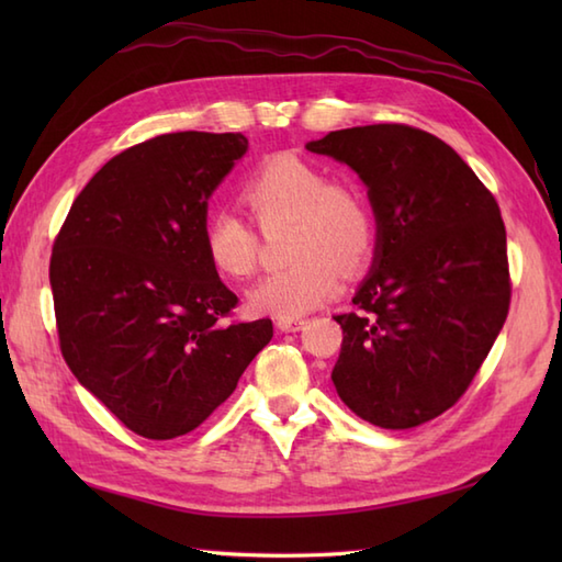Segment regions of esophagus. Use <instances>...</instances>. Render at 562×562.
Segmentation results:
<instances>
[{
    "label": "esophagus",
    "instance_id": "1",
    "mask_svg": "<svg viewBox=\"0 0 562 562\" xmlns=\"http://www.w3.org/2000/svg\"><path fill=\"white\" fill-rule=\"evenodd\" d=\"M304 324H306V318H302V316H284V318H278V328L284 330V333L302 330Z\"/></svg>",
    "mask_w": 562,
    "mask_h": 562
}]
</instances>
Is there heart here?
<instances>
[{"label":"heart","mask_w":562,"mask_h":562,"mask_svg":"<svg viewBox=\"0 0 562 562\" xmlns=\"http://www.w3.org/2000/svg\"><path fill=\"white\" fill-rule=\"evenodd\" d=\"M241 200L260 232L290 224L284 238L288 268L250 290L258 314L302 316L328 302L345 278L360 274L374 256L376 217L364 190L336 181L321 164L300 154H272L246 178ZM205 256L224 278L246 280L258 268L260 236L232 210L210 212L202 224Z\"/></svg>","instance_id":"heart-1"}]
</instances>
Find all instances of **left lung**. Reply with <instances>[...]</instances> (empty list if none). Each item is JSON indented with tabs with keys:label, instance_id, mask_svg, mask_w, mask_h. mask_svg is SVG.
<instances>
[{
	"label": "left lung",
	"instance_id": "8db88e82",
	"mask_svg": "<svg viewBox=\"0 0 562 562\" xmlns=\"http://www.w3.org/2000/svg\"><path fill=\"white\" fill-rule=\"evenodd\" d=\"M360 173L376 214L374 270L338 314L333 384L362 420L408 429L449 411L509 312L507 234L495 195L447 142L403 123L308 142Z\"/></svg>",
	"mask_w": 562,
	"mask_h": 562
}]
</instances>
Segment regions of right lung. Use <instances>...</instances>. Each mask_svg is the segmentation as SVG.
Returning <instances> with one entry per match:
<instances>
[{
	"mask_svg": "<svg viewBox=\"0 0 562 562\" xmlns=\"http://www.w3.org/2000/svg\"><path fill=\"white\" fill-rule=\"evenodd\" d=\"M248 149L241 133H169L117 154L59 226L50 288L71 374L147 439L200 427L272 338L236 321L202 246L207 200Z\"/></svg>",
	"mask_w": 562,
	"mask_h": 562,
	"instance_id": "obj_1",
	"label": "right lung"
}]
</instances>
